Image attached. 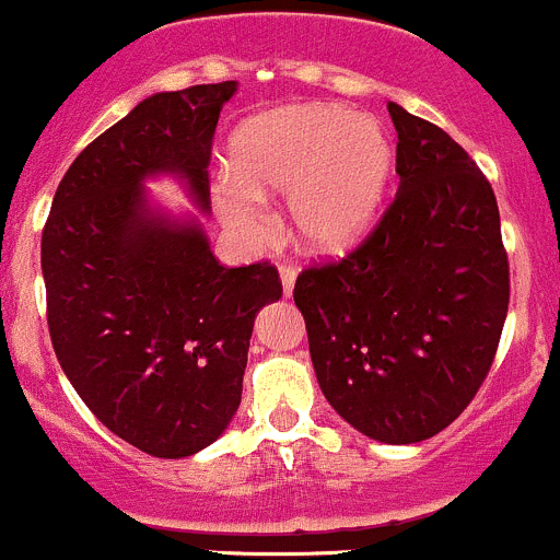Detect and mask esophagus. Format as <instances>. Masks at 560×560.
I'll return each mask as SVG.
<instances>
[{
    "mask_svg": "<svg viewBox=\"0 0 560 560\" xmlns=\"http://www.w3.org/2000/svg\"><path fill=\"white\" fill-rule=\"evenodd\" d=\"M296 267H291V264H282L280 267V280H282V293L285 296H291L293 293V285H296Z\"/></svg>",
    "mask_w": 560,
    "mask_h": 560,
    "instance_id": "obj_1",
    "label": "esophagus"
}]
</instances>
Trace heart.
Instances as JSON below:
<instances>
[{"mask_svg": "<svg viewBox=\"0 0 560 560\" xmlns=\"http://www.w3.org/2000/svg\"><path fill=\"white\" fill-rule=\"evenodd\" d=\"M395 149L384 125L340 105H291L247 121L231 143V174L214 185L223 223L267 240L264 201L288 196L296 240L320 256L351 250L373 231L389 190Z\"/></svg>", "mask_w": 560, "mask_h": 560, "instance_id": "heart-1", "label": "heart"}]
</instances>
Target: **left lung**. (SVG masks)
Listing matches in <instances>:
<instances>
[{
  "label": "left lung",
  "instance_id": "left-lung-1",
  "mask_svg": "<svg viewBox=\"0 0 560 560\" xmlns=\"http://www.w3.org/2000/svg\"><path fill=\"white\" fill-rule=\"evenodd\" d=\"M395 201L342 261L304 269L293 302L329 406L384 444L450 428L490 373L509 310L495 192L466 149L389 103Z\"/></svg>",
  "mask_w": 560,
  "mask_h": 560
}]
</instances>
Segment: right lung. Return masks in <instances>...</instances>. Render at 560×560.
Returning a JSON list of instances; mask_svg holds the SVG:
<instances>
[{"label": "right lung", "instance_id": "add662e5", "mask_svg": "<svg viewBox=\"0 0 560 560\" xmlns=\"http://www.w3.org/2000/svg\"><path fill=\"white\" fill-rule=\"evenodd\" d=\"M236 81L158 92L62 176L43 229L48 331L86 408L121 441L179 460L242 402L256 313L282 296L269 261L223 267L196 218L149 207L143 179H185L209 212V154Z\"/></svg>", "mask_w": 560, "mask_h": 560}]
</instances>
